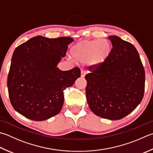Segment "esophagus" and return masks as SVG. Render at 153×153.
<instances>
[{"label":"esophagus","instance_id":"obj_1","mask_svg":"<svg viewBox=\"0 0 153 153\" xmlns=\"http://www.w3.org/2000/svg\"><path fill=\"white\" fill-rule=\"evenodd\" d=\"M85 74H86V71L85 70H82V71H81V77H85Z\"/></svg>","mask_w":153,"mask_h":153}]
</instances>
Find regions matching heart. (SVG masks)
I'll return each instance as SVG.
<instances>
[{"instance_id":"b5f03b06","label":"heart","mask_w":153,"mask_h":153,"mask_svg":"<svg viewBox=\"0 0 153 153\" xmlns=\"http://www.w3.org/2000/svg\"><path fill=\"white\" fill-rule=\"evenodd\" d=\"M112 46L107 39L83 40L71 47V54L77 62H88L89 66L97 68L103 64L109 57Z\"/></svg>"}]
</instances>
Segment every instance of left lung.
Returning a JSON list of instances; mask_svg holds the SVG:
<instances>
[{
  "label": "left lung",
  "instance_id": "8db88e82",
  "mask_svg": "<svg viewBox=\"0 0 153 153\" xmlns=\"http://www.w3.org/2000/svg\"><path fill=\"white\" fill-rule=\"evenodd\" d=\"M108 38L111 53L100 66L85 75L88 103L101 117L119 120L139 105L144 96L145 73L137 49L117 36Z\"/></svg>",
  "mask_w": 153,
  "mask_h": 153
}]
</instances>
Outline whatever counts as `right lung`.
I'll use <instances>...</instances> for the list:
<instances>
[{
  "instance_id": "1",
  "label": "right lung",
  "mask_w": 153,
  "mask_h": 153,
  "mask_svg": "<svg viewBox=\"0 0 153 153\" xmlns=\"http://www.w3.org/2000/svg\"><path fill=\"white\" fill-rule=\"evenodd\" d=\"M73 41L70 37L37 36L15 49L7 78L9 98L15 111L36 121L60 112L64 90L81 76L77 67L68 71L57 68Z\"/></svg>"
}]
</instances>
